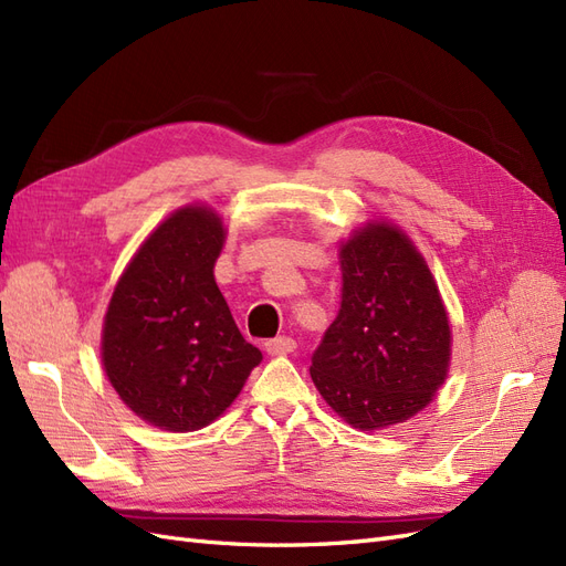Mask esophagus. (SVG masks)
I'll use <instances>...</instances> for the list:
<instances>
[{"instance_id": "obj_1", "label": "esophagus", "mask_w": 566, "mask_h": 566, "mask_svg": "<svg viewBox=\"0 0 566 566\" xmlns=\"http://www.w3.org/2000/svg\"><path fill=\"white\" fill-rule=\"evenodd\" d=\"M295 347H297V342L293 337H287V335H281V337H273V339L264 342V349L271 356H285L290 352H295Z\"/></svg>"}]
</instances>
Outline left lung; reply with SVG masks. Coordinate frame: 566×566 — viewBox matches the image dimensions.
I'll return each instance as SVG.
<instances>
[{"label": "left lung", "mask_w": 566, "mask_h": 566, "mask_svg": "<svg viewBox=\"0 0 566 566\" xmlns=\"http://www.w3.org/2000/svg\"><path fill=\"white\" fill-rule=\"evenodd\" d=\"M342 306L312 356L321 397L358 430L416 416L449 370L451 331L408 238L373 224L342 245Z\"/></svg>", "instance_id": "8db88e82"}]
</instances>
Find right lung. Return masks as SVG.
I'll return each mask as SVG.
<instances>
[{"mask_svg": "<svg viewBox=\"0 0 566 566\" xmlns=\"http://www.w3.org/2000/svg\"><path fill=\"white\" fill-rule=\"evenodd\" d=\"M221 245L212 210L175 212L134 254L108 304V380L136 416L169 432L219 418L262 361L214 283Z\"/></svg>", "mask_w": 566, "mask_h": 566, "instance_id": "right-lung-1", "label": "right lung"}]
</instances>
